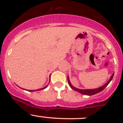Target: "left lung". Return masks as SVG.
Here are the masks:
<instances>
[{
	"label": "left lung",
	"instance_id": "1",
	"mask_svg": "<svg viewBox=\"0 0 123 123\" xmlns=\"http://www.w3.org/2000/svg\"><path fill=\"white\" fill-rule=\"evenodd\" d=\"M114 73L112 74V75H111V77H110V80L108 81V82H106V83H105L104 85H103L102 86L100 87H99V88H97V89H77V88H75V87H74L73 85H71V84L70 81H69V80L68 76V77H67L68 82L69 85L70 86V87H71V89H73L74 90H75V91L78 92L80 93L83 94V95H88V96H91V95H95V94H96V93H98L101 92L102 90H104V89H105V88L108 85V84L110 83V81L112 80V78H113L114 74Z\"/></svg>",
	"mask_w": 123,
	"mask_h": 123
}]
</instances>
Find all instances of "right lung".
<instances>
[{"label":"right lung","mask_w":123,"mask_h":123,"mask_svg":"<svg viewBox=\"0 0 123 123\" xmlns=\"http://www.w3.org/2000/svg\"><path fill=\"white\" fill-rule=\"evenodd\" d=\"M47 86H45V87H44L42 88V89H37V90H28V91H29V92H34V91H36V90H43V89H45V88H46V87H47ZM24 90H25V89H24Z\"/></svg>","instance_id":"add662e5"}]
</instances>
